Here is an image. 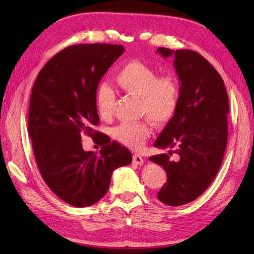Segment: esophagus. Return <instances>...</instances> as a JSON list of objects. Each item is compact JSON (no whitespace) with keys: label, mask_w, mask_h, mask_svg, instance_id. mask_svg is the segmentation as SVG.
I'll use <instances>...</instances> for the list:
<instances>
[{"label":"esophagus","mask_w":254,"mask_h":254,"mask_svg":"<svg viewBox=\"0 0 254 254\" xmlns=\"http://www.w3.org/2000/svg\"><path fill=\"white\" fill-rule=\"evenodd\" d=\"M143 162H144L143 158L139 156V154H134V156H133V163L141 166V165H143Z\"/></svg>","instance_id":"esophagus-1"}]
</instances>
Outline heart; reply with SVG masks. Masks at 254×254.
<instances>
[{
    "mask_svg": "<svg viewBox=\"0 0 254 254\" xmlns=\"http://www.w3.org/2000/svg\"><path fill=\"white\" fill-rule=\"evenodd\" d=\"M115 81L123 92L140 98V112L157 126L169 122L179 102V85L173 76L159 77L158 72L140 62H130L115 76ZM115 95L109 86L98 89L96 106L102 119H110L113 113ZM152 132L148 120L136 123H122L113 130V136L127 148L140 149Z\"/></svg>",
    "mask_w": 254,
    "mask_h": 254,
    "instance_id": "1",
    "label": "heart"
}]
</instances>
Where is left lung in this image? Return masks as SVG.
Segmentation results:
<instances>
[{
	"mask_svg": "<svg viewBox=\"0 0 254 254\" xmlns=\"http://www.w3.org/2000/svg\"><path fill=\"white\" fill-rule=\"evenodd\" d=\"M157 54L174 59L180 86L177 111L153 145L175 148L178 160H170L168 154H158L150 160L167 173L159 200L180 206L203 194L220 169L227 142L229 97L221 75L199 54L162 47Z\"/></svg>",
	"mask_w": 254,
	"mask_h": 254,
	"instance_id": "left-lung-1",
	"label": "left lung"
}]
</instances>
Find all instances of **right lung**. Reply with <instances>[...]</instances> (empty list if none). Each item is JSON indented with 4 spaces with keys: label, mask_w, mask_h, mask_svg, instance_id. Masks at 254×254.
I'll return each instance as SVG.
<instances>
[{
    "label": "right lung",
    "mask_w": 254,
    "mask_h": 254,
    "mask_svg": "<svg viewBox=\"0 0 254 254\" xmlns=\"http://www.w3.org/2000/svg\"><path fill=\"white\" fill-rule=\"evenodd\" d=\"M124 53L121 45H75L54 56L34 81L29 106V134L40 174L60 199L75 207L97 203L109 190L113 171L132 162L117 142L100 153L85 151L81 133L100 122L98 84ZM111 141V140H110Z\"/></svg>",
    "instance_id": "1"
}]
</instances>
